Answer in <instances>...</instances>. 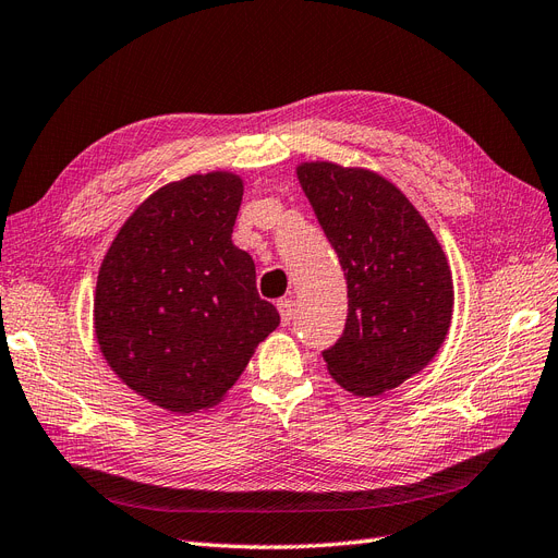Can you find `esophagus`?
I'll list each match as a JSON object with an SVG mask.
<instances>
[{"label": "esophagus", "mask_w": 558, "mask_h": 558, "mask_svg": "<svg viewBox=\"0 0 558 558\" xmlns=\"http://www.w3.org/2000/svg\"><path fill=\"white\" fill-rule=\"evenodd\" d=\"M278 313H280V322H282V326L290 324V322L294 319V301H290V299H282V301H278Z\"/></svg>", "instance_id": "esophagus-1"}]
</instances>
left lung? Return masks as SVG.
<instances>
[{
    "label": "left lung",
    "instance_id": "1",
    "mask_svg": "<svg viewBox=\"0 0 558 558\" xmlns=\"http://www.w3.org/2000/svg\"><path fill=\"white\" fill-rule=\"evenodd\" d=\"M296 177L347 278L349 313L324 352L328 375L354 396H381L418 375L448 336L456 292L446 253L381 174L305 160Z\"/></svg>",
    "mask_w": 558,
    "mask_h": 558
}]
</instances>
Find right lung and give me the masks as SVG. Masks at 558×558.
Here are the masks:
<instances>
[{"mask_svg": "<svg viewBox=\"0 0 558 558\" xmlns=\"http://www.w3.org/2000/svg\"><path fill=\"white\" fill-rule=\"evenodd\" d=\"M243 179L214 170L160 185L98 268L94 333L112 373L172 414L220 404L280 315L232 243Z\"/></svg>", "mask_w": 558, "mask_h": 558, "instance_id": "obj_1", "label": "right lung"}]
</instances>
